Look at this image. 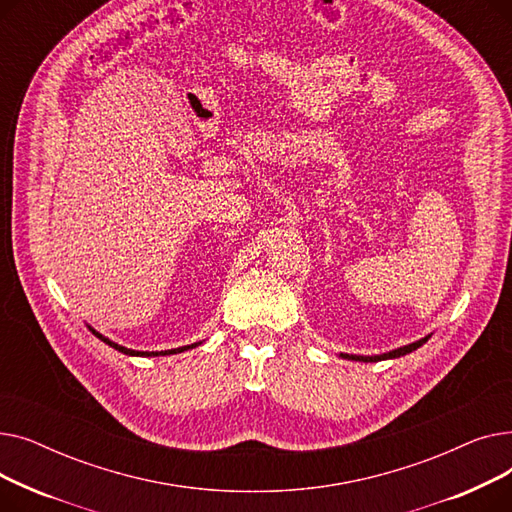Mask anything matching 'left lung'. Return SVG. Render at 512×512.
<instances>
[{
    "mask_svg": "<svg viewBox=\"0 0 512 512\" xmlns=\"http://www.w3.org/2000/svg\"><path fill=\"white\" fill-rule=\"evenodd\" d=\"M427 338H429V336H425V338H421V340H417V342H413V344L400 346V348H396V351H390V353H384V355L361 357V355H342V353H340V357H342V359H351V361H363V363H375V361H384V359H396V357H402V355H407V353L417 351V348H419L421 344H425V342H427Z\"/></svg>",
    "mask_w": 512,
    "mask_h": 512,
    "instance_id": "1",
    "label": "left lung"
}]
</instances>
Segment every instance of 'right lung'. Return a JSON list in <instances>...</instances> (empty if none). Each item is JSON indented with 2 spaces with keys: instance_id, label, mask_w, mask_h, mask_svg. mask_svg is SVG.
<instances>
[{
  "instance_id": "1",
  "label": "right lung",
  "mask_w": 512,
  "mask_h": 512,
  "mask_svg": "<svg viewBox=\"0 0 512 512\" xmlns=\"http://www.w3.org/2000/svg\"><path fill=\"white\" fill-rule=\"evenodd\" d=\"M89 330L99 338V340H103L105 344H110L112 348H116V351H120V353H124V355H130V357H161V355H176V353H182V351H188V348H195V346H199L201 342H195V344H188V346H180V348H172V351H155V353H147V351H132V348H126V346H120V344H116V342H112L110 338H105L103 334H99V332H95L91 326H89Z\"/></svg>"
}]
</instances>
